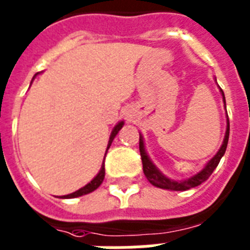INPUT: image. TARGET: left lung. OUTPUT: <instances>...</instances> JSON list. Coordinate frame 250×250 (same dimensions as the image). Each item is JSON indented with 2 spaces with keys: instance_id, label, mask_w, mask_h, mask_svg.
<instances>
[{
  "instance_id": "obj_1",
  "label": "left lung",
  "mask_w": 250,
  "mask_h": 250,
  "mask_svg": "<svg viewBox=\"0 0 250 250\" xmlns=\"http://www.w3.org/2000/svg\"><path fill=\"white\" fill-rule=\"evenodd\" d=\"M222 96H223V101L226 104L225 100V93L223 90L221 89ZM229 121H227V131H226L225 140H223V144H222L219 152L215 154V156L209 161V164L206 165L205 168L202 171H200L197 175H194L190 179H187L184 182H174V180H170L167 179L165 175H162L160 172V170L157 168L154 165L152 164V161L149 160L148 154L145 152L144 149V141H143V137L140 136V143H139V148H140V156L141 161H143V171H144V175L146 176L149 182L152 183L153 186L158 187V188H164V189H172V190H187L193 188V187L200 186L201 183H204L205 180L209 179V176L213 174V171L215 170V167L218 166L219 161L223 157V154L226 153V148H227V144H229Z\"/></svg>"
}]
</instances>
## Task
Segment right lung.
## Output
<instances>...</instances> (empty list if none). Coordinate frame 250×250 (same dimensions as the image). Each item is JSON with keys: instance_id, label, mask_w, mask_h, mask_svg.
<instances>
[{"instance_id": "add662e5", "label": "right lung", "mask_w": 250, "mask_h": 250, "mask_svg": "<svg viewBox=\"0 0 250 250\" xmlns=\"http://www.w3.org/2000/svg\"><path fill=\"white\" fill-rule=\"evenodd\" d=\"M123 122H121V123H118L115 127H114L113 132H111V135H110V140H109V145H107V149L110 148V145H111V143H113L114 137L117 136V133L119 132V129L123 127ZM104 178H105V165H102L101 170H100V172L97 174V176L92 180L90 183H88L85 187H83V188H80L79 190H76V192H74V193L71 194H67V196H62V198H74V197H79V196H83V194H86V193H90V192H93L94 189H97L98 187L101 186V183L104 182Z\"/></svg>"}]
</instances>
